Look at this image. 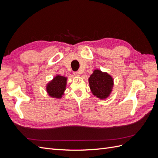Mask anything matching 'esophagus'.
<instances>
[{
	"instance_id": "esophagus-1",
	"label": "esophagus",
	"mask_w": 158,
	"mask_h": 158,
	"mask_svg": "<svg viewBox=\"0 0 158 158\" xmlns=\"http://www.w3.org/2000/svg\"><path fill=\"white\" fill-rule=\"evenodd\" d=\"M80 73L79 72H74V75L75 76H80Z\"/></svg>"
}]
</instances>
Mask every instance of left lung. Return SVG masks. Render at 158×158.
I'll list each match as a JSON object with an SVG mask.
<instances>
[{
  "instance_id": "8db88e82",
  "label": "left lung",
  "mask_w": 158,
  "mask_h": 158,
  "mask_svg": "<svg viewBox=\"0 0 158 158\" xmlns=\"http://www.w3.org/2000/svg\"><path fill=\"white\" fill-rule=\"evenodd\" d=\"M91 92L100 99H106L111 95L114 85L112 76L106 72L95 69L88 78Z\"/></svg>"
}]
</instances>
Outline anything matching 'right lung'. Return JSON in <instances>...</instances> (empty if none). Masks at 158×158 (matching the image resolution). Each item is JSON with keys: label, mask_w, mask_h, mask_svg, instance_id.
I'll list each match as a JSON object with an SVG mask.
<instances>
[{"label": "right lung", "mask_w": 158, "mask_h": 158, "mask_svg": "<svg viewBox=\"0 0 158 158\" xmlns=\"http://www.w3.org/2000/svg\"><path fill=\"white\" fill-rule=\"evenodd\" d=\"M67 84V77L56 74L46 85V92L52 98L61 99L64 94Z\"/></svg>", "instance_id": "1"}]
</instances>
